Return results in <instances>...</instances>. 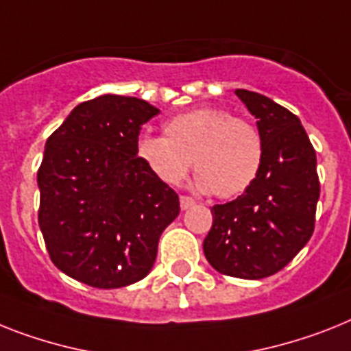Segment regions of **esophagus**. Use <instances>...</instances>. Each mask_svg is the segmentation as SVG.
<instances>
[{
  "label": "esophagus",
  "instance_id": "1",
  "mask_svg": "<svg viewBox=\"0 0 351 351\" xmlns=\"http://www.w3.org/2000/svg\"><path fill=\"white\" fill-rule=\"evenodd\" d=\"M179 202H181V210H188V208H192L193 204H195V201H193L192 197L188 195L179 197Z\"/></svg>",
  "mask_w": 351,
  "mask_h": 351
}]
</instances>
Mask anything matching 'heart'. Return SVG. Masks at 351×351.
Listing matches in <instances>:
<instances>
[{
	"instance_id": "obj_1",
	"label": "heart",
	"mask_w": 351,
	"mask_h": 351,
	"mask_svg": "<svg viewBox=\"0 0 351 351\" xmlns=\"http://www.w3.org/2000/svg\"><path fill=\"white\" fill-rule=\"evenodd\" d=\"M165 136H143L138 156L167 184L184 179L193 159L201 192L233 199L253 186L263 165L258 127L221 107H197L165 123Z\"/></svg>"
}]
</instances>
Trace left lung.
<instances>
[{"instance_id":"1","label":"left lung","mask_w":351,"mask_h":351,"mask_svg":"<svg viewBox=\"0 0 351 351\" xmlns=\"http://www.w3.org/2000/svg\"><path fill=\"white\" fill-rule=\"evenodd\" d=\"M234 93L256 118L263 165L247 192L211 208L213 224L202 247L221 274L260 280L282 271L314 233L317 161L296 114L260 93Z\"/></svg>"}]
</instances>
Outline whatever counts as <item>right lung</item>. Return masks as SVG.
<instances>
[{"label":"right lung","mask_w":351,"mask_h":351,"mask_svg":"<svg viewBox=\"0 0 351 351\" xmlns=\"http://www.w3.org/2000/svg\"><path fill=\"white\" fill-rule=\"evenodd\" d=\"M159 112L141 98L102 95L78 104L48 138L39 228L55 267L97 289L143 280L179 197L138 156L143 123Z\"/></svg>","instance_id":"right-lung-1"}]
</instances>
